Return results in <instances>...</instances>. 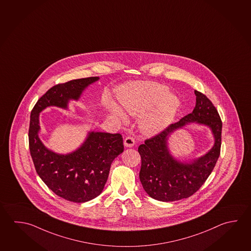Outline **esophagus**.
<instances>
[{"instance_id":"obj_1","label":"esophagus","mask_w":251,"mask_h":251,"mask_svg":"<svg viewBox=\"0 0 251 251\" xmlns=\"http://www.w3.org/2000/svg\"><path fill=\"white\" fill-rule=\"evenodd\" d=\"M134 143H135V140H134L133 137L131 136L126 137L125 139V142H124L125 146L127 147V148H132L134 145Z\"/></svg>"}]
</instances>
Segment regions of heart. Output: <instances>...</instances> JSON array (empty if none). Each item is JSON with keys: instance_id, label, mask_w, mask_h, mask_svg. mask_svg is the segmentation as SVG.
<instances>
[{"instance_id": "heart-1", "label": "heart", "mask_w": 251, "mask_h": 251, "mask_svg": "<svg viewBox=\"0 0 251 251\" xmlns=\"http://www.w3.org/2000/svg\"><path fill=\"white\" fill-rule=\"evenodd\" d=\"M119 102L124 111L133 117L143 116L140 128L147 135H155L164 131L173 122L179 109L180 101L168 87L155 82L133 83L121 92ZM117 118L125 119L123 113L114 105L108 106Z\"/></svg>"}]
</instances>
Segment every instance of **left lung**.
Listing matches in <instances>:
<instances>
[{"label":"left lung","mask_w":251,"mask_h":251,"mask_svg":"<svg viewBox=\"0 0 251 251\" xmlns=\"http://www.w3.org/2000/svg\"><path fill=\"white\" fill-rule=\"evenodd\" d=\"M196 103L190 114L170 125L163 132L148 139L138 151L142 157L140 180L149 196L161 201L187 198L199 190L213 171L221 147L222 121L207 96L195 90ZM208 126L215 137V145L205 155L190 162H181L170 154L168 137L188 123Z\"/></svg>","instance_id":"obj_1"}]
</instances>
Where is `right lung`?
<instances>
[{"label":"right lung","instance_id":"1","mask_svg":"<svg viewBox=\"0 0 251 251\" xmlns=\"http://www.w3.org/2000/svg\"><path fill=\"white\" fill-rule=\"evenodd\" d=\"M98 79L85 77L55 85L41 96L31 112L29 149L37 174L56 196L73 202L88 201L102 192L111 163L124 151L123 138L119 133L89 132L77 150L57 154L41 142L39 117L47 107L68 109L70 100H78L82 92Z\"/></svg>","mask_w":251,"mask_h":251}]
</instances>
